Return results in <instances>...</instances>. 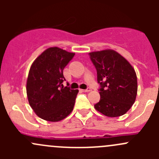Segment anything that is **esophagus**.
<instances>
[{
  "mask_svg": "<svg viewBox=\"0 0 159 159\" xmlns=\"http://www.w3.org/2000/svg\"><path fill=\"white\" fill-rule=\"evenodd\" d=\"M81 91H82V92H89V91H91V88H88V89L81 90Z\"/></svg>",
  "mask_w": 159,
  "mask_h": 159,
  "instance_id": "34e87169",
  "label": "esophagus"
}]
</instances>
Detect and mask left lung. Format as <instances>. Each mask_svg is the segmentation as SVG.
Wrapping results in <instances>:
<instances>
[{
	"mask_svg": "<svg viewBox=\"0 0 159 159\" xmlns=\"http://www.w3.org/2000/svg\"><path fill=\"white\" fill-rule=\"evenodd\" d=\"M97 70L101 98L94 105L108 117H118L129 111L137 95V76L129 62L113 50L89 53Z\"/></svg>",
	"mask_w": 159,
	"mask_h": 159,
	"instance_id": "1",
	"label": "left lung"
}]
</instances>
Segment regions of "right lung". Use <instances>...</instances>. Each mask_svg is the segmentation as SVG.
Returning a JSON list of instances; mask_svg holds the SVG:
<instances>
[{
  "label": "right lung",
  "mask_w": 159,
  "mask_h": 159,
  "mask_svg": "<svg viewBox=\"0 0 159 159\" xmlns=\"http://www.w3.org/2000/svg\"><path fill=\"white\" fill-rule=\"evenodd\" d=\"M75 56L59 48L44 51L30 67L27 81L28 102L36 115L58 121L72 111L78 90L64 87L63 70Z\"/></svg>",
  "instance_id": "right-lung-1"
}]
</instances>
